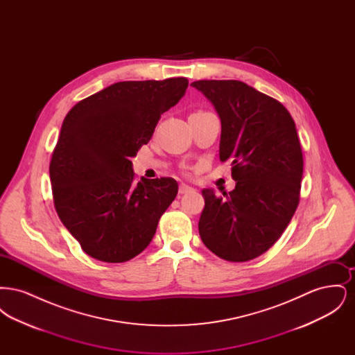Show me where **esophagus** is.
<instances>
[{"mask_svg": "<svg viewBox=\"0 0 355 355\" xmlns=\"http://www.w3.org/2000/svg\"><path fill=\"white\" fill-rule=\"evenodd\" d=\"M178 191H180V194H186V193H191V191H194V189H193V187H190V186L185 185V184H181V185H180V189H178Z\"/></svg>", "mask_w": 355, "mask_h": 355, "instance_id": "obj_1", "label": "esophagus"}]
</instances>
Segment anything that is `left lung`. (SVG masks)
<instances>
[{
	"instance_id": "left-lung-1",
	"label": "left lung",
	"mask_w": 355,
	"mask_h": 355,
	"mask_svg": "<svg viewBox=\"0 0 355 355\" xmlns=\"http://www.w3.org/2000/svg\"><path fill=\"white\" fill-rule=\"evenodd\" d=\"M220 119V159L230 161L236 189H203L198 230L205 246L230 262L268 252L300 203L304 155L294 119L277 100L236 80L191 83Z\"/></svg>"
}]
</instances>
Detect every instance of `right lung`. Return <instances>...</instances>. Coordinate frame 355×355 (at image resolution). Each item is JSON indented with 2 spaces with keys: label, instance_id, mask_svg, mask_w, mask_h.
<instances>
[{
  "label": "right lung",
  "instance_id": "obj_1",
  "mask_svg": "<svg viewBox=\"0 0 355 355\" xmlns=\"http://www.w3.org/2000/svg\"><path fill=\"white\" fill-rule=\"evenodd\" d=\"M187 85L185 77L122 81L76 103L67 114L49 166L53 201L87 255L121 263L152 242L178 184L169 177L135 182L130 159Z\"/></svg>",
  "mask_w": 355,
  "mask_h": 355
}]
</instances>
